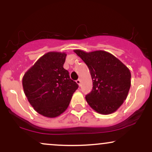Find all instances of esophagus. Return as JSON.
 <instances>
[{"mask_svg": "<svg viewBox=\"0 0 152 152\" xmlns=\"http://www.w3.org/2000/svg\"><path fill=\"white\" fill-rule=\"evenodd\" d=\"M76 83H77V84L78 85V86H80V85H81V79H79V78H78V80H76Z\"/></svg>", "mask_w": 152, "mask_h": 152, "instance_id": "obj_1", "label": "esophagus"}]
</instances>
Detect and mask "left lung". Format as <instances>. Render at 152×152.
Returning <instances> with one entry per match:
<instances>
[{"label":"left lung","mask_w":152,"mask_h":152,"mask_svg":"<svg viewBox=\"0 0 152 152\" xmlns=\"http://www.w3.org/2000/svg\"><path fill=\"white\" fill-rule=\"evenodd\" d=\"M74 51L86 64L93 81V89L86 100L97 113L108 115L123 104L131 87V72L119 59L105 50Z\"/></svg>","instance_id":"obj_1"}]
</instances>
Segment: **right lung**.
<instances>
[{
  "label": "right lung",
  "instance_id": "add662e5",
  "mask_svg": "<svg viewBox=\"0 0 152 152\" xmlns=\"http://www.w3.org/2000/svg\"><path fill=\"white\" fill-rule=\"evenodd\" d=\"M66 53L50 51L24 74V94L34 109L42 116L55 118L67 109L78 84L64 69Z\"/></svg>",
  "mask_w": 152,
  "mask_h": 152
}]
</instances>
